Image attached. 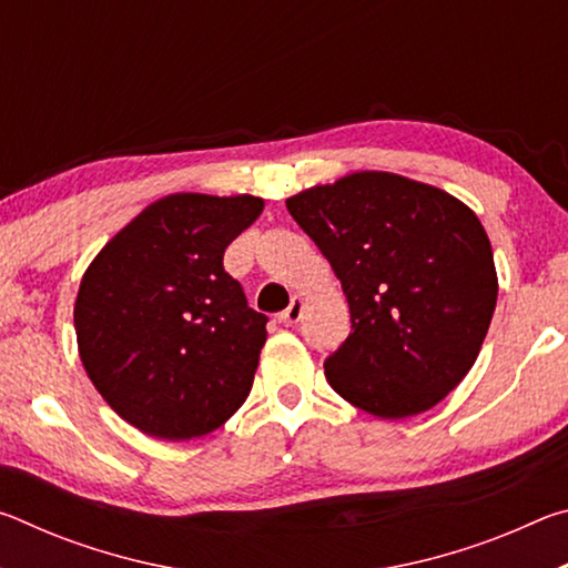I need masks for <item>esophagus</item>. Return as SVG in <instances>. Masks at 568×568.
<instances>
[{
    "instance_id": "1",
    "label": "esophagus",
    "mask_w": 568,
    "mask_h": 568,
    "mask_svg": "<svg viewBox=\"0 0 568 568\" xmlns=\"http://www.w3.org/2000/svg\"><path fill=\"white\" fill-rule=\"evenodd\" d=\"M301 315H303V297L295 295L291 305H287L283 313H277V321L285 323V325H295L297 321H301Z\"/></svg>"
}]
</instances>
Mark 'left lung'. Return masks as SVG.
<instances>
[{
    "label": "left lung",
    "mask_w": 568,
    "mask_h": 568,
    "mask_svg": "<svg viewBox=\"0 0 568 568\" xmlns=\"http://www.w3.org/2000/svg\"><path fill=\"white\" fill-rule=\"evenodd\" d=\"M285 205L348 297L351 333L325 358L333 390L390 420L434 408L466 378L494 318V253L474 210L390 172H353Z\"/></svg>",
    "instance_id": "left-lung-1"
}]
</instances>
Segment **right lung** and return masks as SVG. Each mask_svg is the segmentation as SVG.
<instances>
[{
	"instance_id": "add662e5",
	"label": "right lung",
	"mask_w": 568,
	"mask_h": 568,
	"mask_svg": "<svg viewBox=\"0 0 568 568\" xmlns=\"http://www.w3.org/2000/svg\"><path fill=\"white\" fill-rule=\"evenodd\" d=\"M263 200L178 192L100 250L74 303L94 388L142 434L187 440L223 426L253 388L267 315L253 311L225 247Z\"/></svg>"
}]
</instances>
